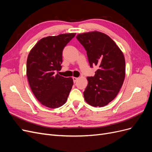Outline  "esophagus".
<instances>
[{
  "label": "esophagus",
  "mask_w": 152,
  "mask_h": 152,
  "mask_svg": "<svg viewBox=\"0 0 152 152\" xmlns=\"http://www.w3.org/2000/svg\"><path fill=\"white\" fill-rule=\"evenodd\" d=\"M78 79H79V78L75 77H73V82H77V80H78Z\"/></svg>",
  "instance_id": "esophagus-1"
}]
</instances>
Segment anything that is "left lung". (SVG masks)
<instances>
[{
  "mask_svg": "<svg viewBox=\"0 0 152 152\" xmlns=\"http://www.w3.org/2000/svg\"><path fill=\"white\" fill-rule=\"evenodd\" d=\"M77 39L87 51L90 66H98L94 77H87L84 92L86 102L102 107L113 100L122 86L126 75L125 58L110 37L94 31L79 34Z\"/></svg>",
  "mask_w": 152,
  "mask_h": 152,
  "instance_id": "8db88e82",
  "label": "left lung"
}]
</instances>
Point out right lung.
Here are the masks:
<instances>
[{"instance_id": "obj_1", "label": "right lung", "mask_w": 152, "mask_h": 152, "mask_svg": "<svg viewBox=\"0 0 152 152\" xmlns=\"http://www.w3.org/2000/svg\"><path fill=\"white\" fill-rule=\"evenodd\" d=\"M76 34H64L41 39L29 53L26 61V76L32 93L45 107L56 108L66 102L73 81L55 75L61 70L62 53Z\"/></svg>"}]
</instances>
